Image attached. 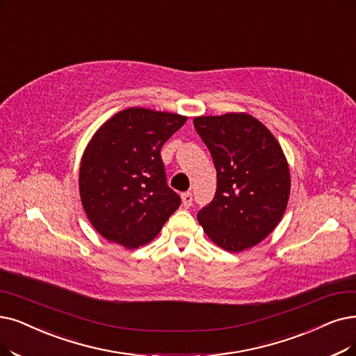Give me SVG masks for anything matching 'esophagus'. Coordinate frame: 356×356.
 <instances>
[{
	"label": "esophagus",
	"instance_id": "1",
	"mask_svg": "<svg viewBox=\"0 0 356 356\" xmlns=\"http://www.w3.org/2000/svg\"><path fill=\"white\" fill-rule=\"evenodd\" d=\"M181 198H182V206L186 207V209H188V207L191 206V203H193V195H191V193H182V194H181Z\"/></svg>",
	"mask_w": 356,
	"mask_h": 356
}]
</instances>
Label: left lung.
<instances>
[{
  "instance_id": "obj_1",
  "label": "left lung",
  "mask_w": 356,
  "mask_h": 356,
  "mask_svg": "<svg viewBox=\"0 0 356 356\" xmlns=\"http://www.w3.org/2000/svg\"><path fill=\"white\" fill-rule=\"evenodd\" d=\"M210 150L218 188L197 219L218 247L241 252L260 244L282 220L291 194L286 156L267 127L247 112L194 118Z\"/></svg>"
}]
</instances>
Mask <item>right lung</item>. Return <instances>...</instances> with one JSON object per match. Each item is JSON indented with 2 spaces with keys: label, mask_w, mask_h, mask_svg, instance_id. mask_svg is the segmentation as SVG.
Returning <instances> with one entry per match:
<instances>
[{
  "label": "right lung",
  "mask_w": 356,
  "mask_h": 356,
  "mask_svg": "<svg viewBox=\"0 0 356 356\" xmlns=\"http://www.w3.org/2000/svg\"><path fill=\"white\" fill-rule=\"evenodd\" d=\"M187 121L175 112L127 108L106 120L83 152L79 191L95 231L134 250L161 232L181 198L166 186L161 149Z\"/></svg>",
  "instance_id": "add662e5"
}]
</instances>
